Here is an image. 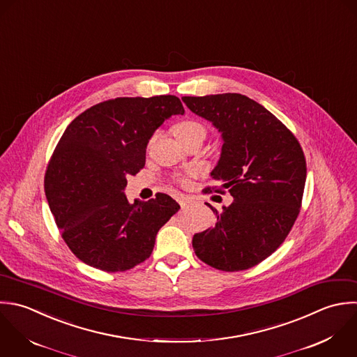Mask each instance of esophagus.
<instances>
[{
	"label": "esophagus",
	"mask_w": 357,
	"mask_h": 357,
	"mask_svg": "<svg viewBox=\"0 0 357 357\" xmlns=\"http://www.w3.org/2000/svg\"><path fill=\"white\" fill-rule=\"evenodd\" d=\"M176 200H178V203L181 204V207H186L188 204H190L192 203V199L190 197H188V196H178L176 197Z\"/></svg>",
	"instance_id": "34e87169"
}]
</instances>
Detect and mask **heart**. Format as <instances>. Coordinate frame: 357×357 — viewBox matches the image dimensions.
<instances>
[{
    "instance_id": "1",
    "label": "heart",
    "mask_w": 357,
    "mask_h": 357,
    "mask_svg": "<svg viewBox=\"0 0 357 357\" xmlns=\"http://www.w3.org/2000/svg\"><path fill=\"white\" fill-rule=\"evenodd\" d=\"M174 135L176 136V139L181 142V143H186L192 139H204L206 136V128L197 122V121H190V119H186V121H182V122H178L175 126H174ZM196 172L190 171L188 172L186 175H178L176 176V181L186 186L189 183V178L190 176H195Z\"/></svg>"
}]
</instances>
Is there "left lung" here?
Masks as SVG:
<instances>
[{
    "mask_svg": "<svg viewBox=\"0 0 357 357\" xmlns=\"http://www.w3.org/2000/svg\"><path fill=\"white\" fill-rule=\"evenodd\" d=\"M196 115L221 132L224 144L206 193L234 197L217 222L193 236L196 256L221 271L252 268L271 256L291 232L302 206L306 158L294 133L255 100L224 93L182 97Z\"/></svg>",
    "mask_w": 357,
    "mask_h": 357,
    "instance_id": "1",
    "label": "left lung"
}]
</instances>
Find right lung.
<instances>
[{"label":"right lung","mask_w":357,"mask_h":357,"mask_svg":"<svg viewBox=\"0 0 357 357\" xmlns=\"http://www.w3.org/2000/svg\"><path fill=\"white\" fill-rule=\"evenodd\" d=\"M183 112L175 96L118 97L68 125L48 162L44 190L62 239L79 260L118 273L150 257L157 232L181 207L165 193L130 204L126 178L144 167L155 129Z\"/></svg>","instance_id":"add662e5"}]
</instances>
